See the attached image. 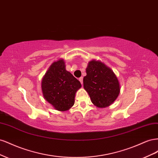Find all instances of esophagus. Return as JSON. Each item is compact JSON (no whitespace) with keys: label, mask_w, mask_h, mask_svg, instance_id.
I'll return each instance as SVG.
<instances>
[{"label":"esophagus","mask_w":158,"mask_h":158,"mask_svg":"<svg viewBox=\"0 0 158 158\" xmlns=\"http://www.w3.org/2000/svg\"><path fill=\"white\" fill-rule=\"evenodd\" d=\"M79 80H80V83L82 84H83V77H80V78H79Z\"/></svg>","instance_id":"1"}]
</instances>
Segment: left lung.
I'll return each mask as SVG.
<instances>
[{"label":"left lung","mask_w":158,"mask_h":158,"mask_svg":"<svg viewBox=\"0 0 158 158\" xmlns=\"http://www.w3.org/2000/svg\"><path fill=\"white\" fill-rule=\"evenodd\" d=\"M83 82L84 88L88 93L92 103L99 108L109 106L120 93V85L116 75L99 60L89 62Z\"/></svg>","instance_id":"1"}]
</instances>
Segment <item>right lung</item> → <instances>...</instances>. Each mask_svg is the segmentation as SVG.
Segmentation results:
<instances>
[{"label":"right lung","instance_id":"add662e5","mask_svg":"<svg viewBox=\"0 0 158 158\" xmlns=\"http://www.w3.org/2000/svg\"><path fill=\"white\" fill-rule=\"evenodd\" d=\"M65 66L63 59L54 62L41 81L44 98L60 111H67L73 106L76 92L82 86Z\"/></svg>","mask_w":158,"mask_h":158}]
</instances>
